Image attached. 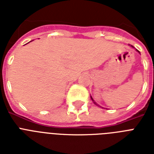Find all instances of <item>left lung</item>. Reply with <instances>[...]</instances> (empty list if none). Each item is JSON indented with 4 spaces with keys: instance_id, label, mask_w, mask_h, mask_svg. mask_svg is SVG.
Here are the masks:
<instances>
[{
    "instance_id": "obj_1",
    "label": "left lung",
    "mask_w": 154,
    "mask_h": 154,
    "mask_svg": "<svg viewBox=\"0 0 154 154\" xmlns=\"http://www.w3.org/2000/svg\"><path fill=\"white\" fill-rule=\"evenodd\" d=\"M132 47H133V46H132ZM136 50H137V52H138V53H140V52H139V51H138V50H137V49H136ZM90 97H91V99H92V101H94V104H95V105H97V106H100V105H98V104H97V102H96V101H94V99H93V97H91V96H90ZM100 107H101V106H100ZM101 108H102V109H103V107H101Z\"/></svg>"
}]
</instances>
